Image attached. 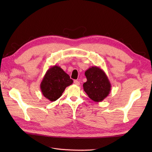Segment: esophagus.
Listing matches in <instances>:
<instances>
[{
    "label": "esophagus",
    "instance_id": "obj_1",
    "mask_svg": "<svg viewBox=\"0 0 152 152\" xmlns=\"http://www.w3.org/2000/svg\"><path fill=\"white\" fill-rule=\"evenodd\" d=\"M74 83L75 85H76V86H79L80 85V82L78 81V80H74Z\"/></svg>",
    "mask_w": 152,
    "mask_h": 152
}]
</instances>
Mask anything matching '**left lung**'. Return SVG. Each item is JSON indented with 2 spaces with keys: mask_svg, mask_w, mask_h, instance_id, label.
Masks as SVG:
<instances>
[{
  "mask_svg": "<svg viewBox=\"0 0 152 152\" xmlns=\"http://www.w3.org/2000/svg\"><path fill=\"white\" fill-rule=\"evenodd\" d=\"M87 82L83 84V90L95 102H101L111 91V83L104 71L96 66L89 68L85 72Z\"/></svg>",
  "mask_w": 152,
  "mask_h": 152,
  "instance_id": "left-lung-1",
  "label": "left lung"
}]
</instances>
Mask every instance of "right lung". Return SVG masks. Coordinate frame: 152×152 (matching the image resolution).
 Returning <instances> with one entry per match:
<instances>
[{"label": "right lung", "instance_id": "1", "mask_svg": "<svg viewBox=\"0 0 152 152\" xmlns=\"http://www.w3.org/2000/svg\"><path fill=\"white\" fill-rule=\"evenodd\" d=\"M73 80L69 75L57 65L48 69L40 83L43 95L50 101H56L62 95L66 87L70 86Z\"/></svg>", "mask_w": 152, "mask_h": 152}]
</instances>
